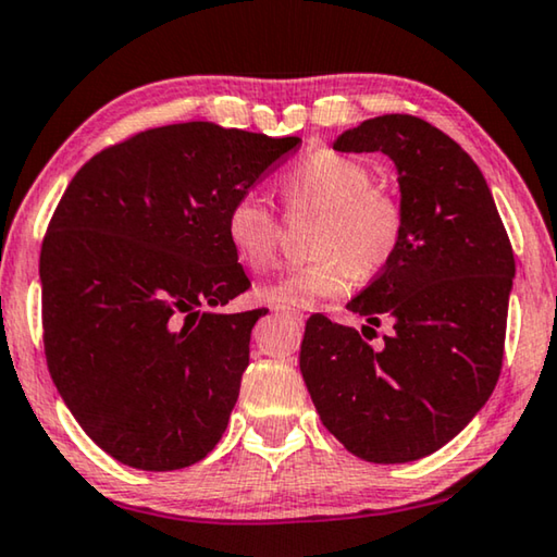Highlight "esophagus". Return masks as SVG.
Instances as JSON below:
<instances>
[{
    "label": "esophagus",
    "mask_w": 557,
    "mask_h": 557,
    "mask_svg": "<svg viewBox=\"0 0 557 557\" xmlns=\"http://www.w3.org/2000/svg\"><path fill=\"white\" fill-rule=\"evenodd\" d=\"M275 312H277V314H285V318H293V320H297V322H302V320H305V314H302V312L289 310V307H275Z\"/></svg>",
    "instance_id": "34e87169"
}]
</instances>
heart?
<instances>
[{
	"label": "heart",
	"instance_id": "heart-1",
	"mask_svg": "<svg viewBox=\"0 0 557 557\" xmlns=\"http://www.w3.org/2000/svg\"><path fill=\"white\" fill-rule=\"evenodd\" d=\"M370 170L350 157L320 149L302 157L280 182L289 212L314 210L310 262L264 282L260 297L282 307H307L350 287L352 277H372L393 260L403 239V207L370 185ZM225 235L237 260L250 270L275 262L280 222L268 202L252 193L232 199Z\"/></svg>",
	"mask_w": 557,
	"mask_h": 557
}]
</instances>
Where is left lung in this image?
<instances>
[{
  "label": "left lung",
  "instance_id": "obj_1",
  "mask_svg": "<svg viewBox=\"0 0 557 557\" xmlns=\"http://www.w3.org/2000/svg\"><path fill=\"white\" fill-rule=\"evenodd\" d=\"M335 149L395 162L400 247L347 302L368 324L393 319L394 332L375 348L367 325L312 314L300 370L322 425L347 450L412 462L450 443L493 395L516 257L483 172L430 122L383 114L343 132Z\"/></svg>",
  "mask_w": 557,
  "mask_h": 557
}]
</instances>
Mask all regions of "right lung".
I'll use <instances>...</instances> for the list:
<instances>
[{"mask_svg":"<svg viewBox=\"0 0 557 557\" xmlns=\"http://www.w3.org/2000/svg\"><path fill=\"white\" fill-rule=\"evenodd\" d=\"M297 145L168 124L102 149L64 189L39 255L47 368L114 460L168 472L220 443L268 312L207 310L250 287L225 214Z\"/></svg>","mask_w":557,"mask_h":557,"instance_id":"1","label":"right lung"}]
</instances>
